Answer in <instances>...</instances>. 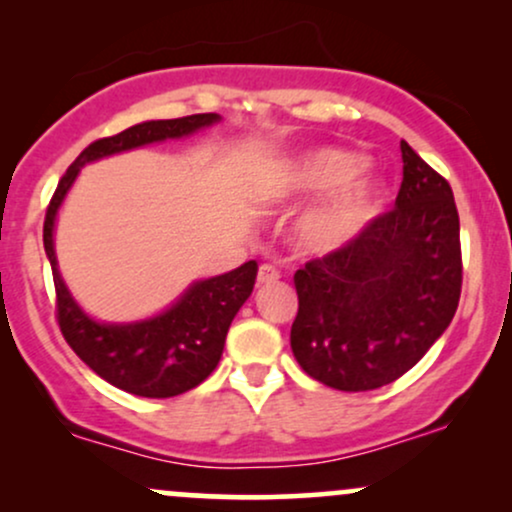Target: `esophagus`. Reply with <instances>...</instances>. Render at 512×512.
<instances>
[{"label": "esophagus", "mask_w": 512, "mask_h": 512, "mask_svg": "<svg viewBox=\"0 0 512 512\" xmlns=\"http://www.w3.org/2000/svg\"><path fill=\"white\" fill-rule=\"evenodd\" d=\"M281 272L274 267V264H260V272H257V284H274L279 281Z\"/></svg>", "instance_id": "esophagus-1"}]
</instances>
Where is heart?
<instances>
[{"mask_svg":"<svg viewBox=\"0 0 512 512\" xmlns=\"http://www.w3.org/2000/svg\"><path fill=\"white\" fill-rule=\"evenodd\" d=\"M363 168L366 158L354 151L315 149L274 168L257 195L264 204H291L334 189L296 221V243L322 255L354 240L378 209L380 185Z\"/></svg>","mask_w":512,"mask_h":512,"instance_id":"1","label":"heart"}]
</instances>
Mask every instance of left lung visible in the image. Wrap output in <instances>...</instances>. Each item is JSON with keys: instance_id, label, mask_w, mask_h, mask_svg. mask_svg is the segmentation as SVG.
<instances>
[{"instance_id": "left-lung-1", "label": "left lung", "mask_w": 512, "mask_h": 512, "mask_svg": "<svg viewBox=\"0 0 512 512\" xmlns=\"http://www.w3.org/2000/svg\"><path fill=\"white\" fill-rule=\"evenodd\" d=\"M399 149L395 207L293 274V356L334 390L395 383L448 330L460 303V216L450 182L407 142Z\"/></svg>"}]
</instances>
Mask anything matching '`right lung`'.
<instances>
[{
  "instance_id": "obj_1",
  "label": "right lung",
  "mask_w": 512,
  "mask_h": 512,
  "mask_svg": "<svg viewBox=\"0 0 512 512\" xmlns=\"http://www.w3.org/2000/svg\"><path fill=\"white\" fill-rule=\"evenodd\" d=\"M219 120L221 117L216 113L187 115L178 120H151L113 137L96 139L76 156V161L57 182L55 195L45 211L43 243L55 279V310L62 337L93 373L129 395L166 399L182 395L209 378L223 354L228 327L255 286L257 262L250 260L228 274L197 281L173 308L151 320L132 322V325H103L91 320L74 303L57 269L55 245H52L57 209L86 163L151 142L185 137Z\"/></svg>"
}]
</instances>
